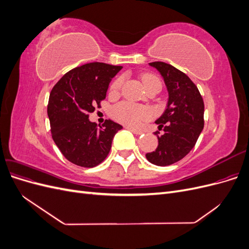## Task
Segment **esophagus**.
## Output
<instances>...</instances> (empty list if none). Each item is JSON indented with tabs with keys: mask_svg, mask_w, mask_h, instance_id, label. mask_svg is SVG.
<instances>
[{
	"mask_svg": "<svg viewBox=\"0 0 249 249\" xmlns=\"http://www.w3.org/2000/svg\"><path fill=\"white\" fill-rule=\"evenodd\" d=\"M132 133H134L135 135H142L143 134V131L141 130H137V129H133V127H127Z\"/></svg>",
	"mask_w": 249,
	"mask_h": 249,
	"instance_id": "1",
	"label": "esophagus"
}]
</instances>
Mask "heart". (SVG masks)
Segmentation results:
<instances>
[{
	"mask_svg": "<svg viewBox=\"0 0 249 249\" xmlns=\"http://www.w3.org/2000/svg\"><path fill=\"white\" fill-rule=\"evenodd\" d=\"M142 82L143 84H144L145 88L154 84L161 85L160 80L156 76H153V74H144V76L142 77ZM123 84L124 78L120 77L116 79L111 85L110 92L112 94H116L120 90V88H122ZM112 113L113 116L118 119L119 122L129 125H138L143 122V120H146L152 116V112H150L149 109L145 107L135 106V105L130 103H122L117 105V106L113 109Z\"/></svg>",
	"mask_w": 249,
	"mask_h": 249,
	"instance_id": "heart-1",
	"label": "heart"
}]
</instances>
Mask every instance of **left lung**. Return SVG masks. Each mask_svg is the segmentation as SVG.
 Instances as JSON below:
<instances>
[{"label": "left lung", "instance_id": "8db88e82", "mask_svg": "<svg viewBox=\"0 0 249 249\" xmlns=\"http://www.w3.org/2000/svg\"><path fill=\"white\" fill-rule=\"evenodd\" d=\"M149 65L162 76L167 88L168 101L163 114L156 120L164 134L158 136V147L145 155L146 159L158 166H167L190 153L203 129L202 97L189 77L165 62ZM167 124L165 125L164 124Z\"/></svg>", "mask_w": 249, "mask_h": 249}]
</instances>
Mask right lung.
I'll return each instance as SVG.
<instances>
[{
    "mask_svg": "<svg viewBox=\"0 0 249 249\" xmlns=\"http://www.w3.org/2000/svg\"><path fill=\"white\" fill-rule=\"evenodd\" d=\"M123 66L92 62L76 67L53 87L48 105L52 137L70 162L94 167L108 156L113 137L123 125L108 119L101 126L89 113L106 99L111 80Z\"/></svg>",
    "mask_w": 249,
    "mask_h": 249,
    "instance_id": "obj_1",
    "label": "right lung"
}]
</instances>
